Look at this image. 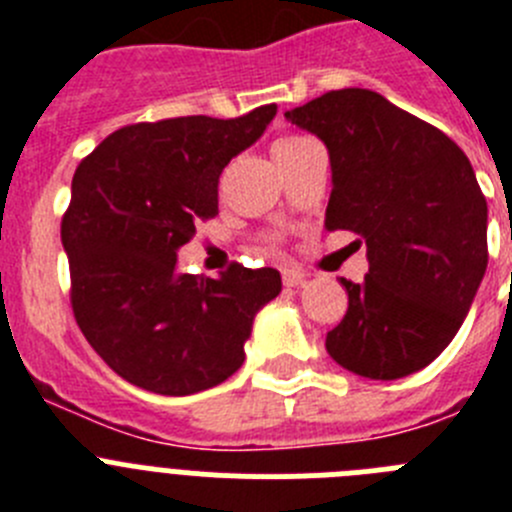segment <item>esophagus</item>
<instances>
[{
    "mask_svg": "<svg viewBox=\"0 0 512 512\" xmlns=\"http://www.w3.org/2000/svg\"><path fill=\"white\" fill-rule=\"evenodd\" d=\"M282 282L284 287H300L305 282V274L300 269H282Z\"/></svg>",
    "mask_w": 512,
    "mask_h": 512,
    "instance_id": "1",
    "label": "esophagus"
}]
</instances>
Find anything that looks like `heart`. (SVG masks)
Listing matches in <instances>:
<instances>
[{"instance_id": "b5f03b06", "label": "heart", "mask_w": 512, "mask_h": 512, "mask_svg": "<svg viewBox=\"0 0 512 512\" xmlns=\"http://www.w3.org/2000/svg\"><path fill=\"white\" fill-rule=\"evenodd\" d=\"M307 143H312L310 138H302V135H284V138H279L277 143H274V148H271V153H274V158H284L289 156V153L300 151V148H305Z\"/></svg>"}]
</instances>
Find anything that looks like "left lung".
Here are the masks:
<instances>
[{
  "mask_svg": "<svg viewBox=\"0 0 512 512\" xmlns=\"http://www.w3.org/2000/svg\"><path fill=\"white\" fill-rule=\"evenodd\" d=\"M328 146L325 228L366 243L369 274L341 279L348 310L325 336L369 379L431 364L461 328L487 269V200L467 153L372 89H336L284 112Z\"/></svg>",
  "mask_w": 512,
  "mask_h": 512,
  "instance_id": "obj_1",
  "label": "left lung"
}]
</instances>
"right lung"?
Listing matches in <instances>:
<instances>
[{"instance_id":"right-lung-1","label":"right lung","mask_w":512,"mask_h":512,"mask_svg":"<svg viewBox=\"0 0 512 512\" xmlns=\"http://www.w3.org/2000/svg\"><path fill=\"white\" fill-rule=\"evenodd\" d=\"M277 104L217 120L135 122L76 166L61 241L81 333L112 372L156 395H194L241 369L277 269L233 261L217 279L176 274V248L217 215L230 158L261 138Z\"/></svg>"}]
</instances>
